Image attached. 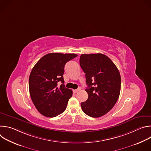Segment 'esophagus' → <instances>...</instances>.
Returning a JSON list of instances; mask_svg holds the SVG:
<instances>
[{
  "label": "esophagus",
  "mask_w": 151,
  "mask_h": 151,
  "mask_svg": "<svg viewBox=\"0 0 151 151\" xmlns=\"http://www.w3.org/2000/svg\"><path fill=\"white\" fill-rule=\"evenodd\" d=\"M80 90H81V88H78V89H77V90H73V93H78L79 91H80Z\"/></svg>",
  "instance_id": "obj_1"
}]
</instances>
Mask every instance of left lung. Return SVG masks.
I'll use <instances>...</instances> for the list:
<instances>
[{
  "label": "left lung",
  "mask_w": 151,
  "mask_h": 151,
  "mask_svg": "<svg viewBox=\"0 0 151 151\" xmlns=\"http://www.w3.org/2000/svg\"><path fill=\"white\" fill-rule=\"evenodd\" d=\"M80 66L85 73L87 100L81 103L83 112L98 118L110 111L116 103L121 91V76L112 61L102 54H82Z\"/></svg>",
  "instance_id": "1"
}]
</instances>
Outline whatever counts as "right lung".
I'll list each match as a JSON object with an SVG mask.
<instances>
[{"mask_svg": "<svg viewBox=\"0 0 151 151\" xmlns=\"http://www.w3.org/2000/svg\"><path fill=\"white\" fill-rule=\"evenodd\" d=\"M77 56L75 54L50 53L42 57L32 69L29 81L30 95L42 115L53 118L66 110L73 93L64 85V66ZM59 81L62 83L60 87Z\"/></svg>", "mask_w": 151, "mask_h": 151, "instance_id": "obj_1", "label": "right lung"}]
</instances>
